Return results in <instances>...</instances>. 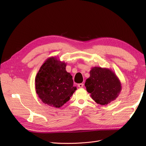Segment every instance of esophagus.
Wrapping results in <instances>:
<instances>
[{
    "instance_id": "34e87169",
    "label": "esophagus",
    "mask_w": 146,
    "mask_h": 146,
    "mask_svg": "<svg viewBox=\"0 0 146 146\" xmlns=\"http://www.w3.org/2000/svg\"><path fill=\"white\" fill-rule=\"evenodd\" d=\"M83 85H84L83 83H79V84H78V86L79 88H82L83 87Z\"/></svg>"
}]
</instances>
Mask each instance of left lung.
Listing matches in <instances>:
<instances>
[{"instance_id":"1","label":"left lung","mask_w":146,"mask_h":146,"mask_svg":"<svg viewBox=\"0 0 146 146\" xmlns=\"http://www.w3.org/2000/svg\"><path fill=\"white\" fill-rule=\"evenodd\" d=\"M85 85L93 100L105 105L115 100L121 90V83L116 74L111 69L94 67Z\"/></svg>"}]
</instances>
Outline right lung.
Segmentation results:
<instances>
[{
  "mask_svg": "<svg viewBox=\"0 0 146 146\" xmlns=\"http://www.w3.org/2000/svg\"><path fill=\"white\" fill-rule=\"evenodd\" d=\"M66 67L64 61L51 57L45 61L37 73L35 79L36 92L45 104L60 108L77 89Z\"/></svg>",
  "mask_w": 146,
  "mask_h": 146,
  "instance_id": "right-lung-1",
  "label": "right lung"
}]
</instances>
